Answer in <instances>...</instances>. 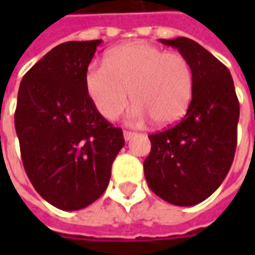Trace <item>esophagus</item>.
I'll return each mask as SVG.
<instances>
[{
  "label": "esophagus",
  "mask_w": 255,
  "mask_h": 255,
  "mask_svg": "<svg viewBox=\"0 0 255 255\" xmlns=\"http://www.w3.org/2000/svg\"><path fill=\"white\" fill-rule=\"evenodd\" d=\"M135 135H136V133L135 132H131V131H124V132H123V136H124V140H131V139L133 138V136H135Z\"/></svg>",
  "instance_id": "obj_1"
}]
</instances>
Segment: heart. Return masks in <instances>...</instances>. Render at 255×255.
Instances as JSON below:
<instances>
[{
	"mask_svg": "<svg viewBox=\"0 0 255 255\" xmlns=\"http://www.w3.org/2000/svg\"><path fill=\"white\" fill-rule=\"evenodd\" d=\"M84 87L106 120H115L126 109L131 91L136 102L131 119L142 122L149 115L157 126H169L187 112L194 73L190 61L180 53H166L147 42H133L109 52L105 65H90Z\"/></svg>",
	"mask_w": 255,
	"mask_h": 255,
	"instance_id": "obj_1",
	"label": "heart"
}]
</instances>
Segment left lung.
Listing matches in <instances>:
<instances>
[{"instance_id": "8db88e82", "label": "left lung", "mask_w": 255, "mask_h": 255, "mask_svg": "<svg viewBox=\"0 0 255 255\" xmlns=\"http://www.w3.org/2000/svg\"><path fill=\"white\" fill-rule=\"evenodd\" d=\"M191 64L194 90L182 122L150 135L144 160L151 191L176 206H194L213 194L230 171L236 150L239 101L228 68L192 39H160Z\"/></svg>"}]
</instances>
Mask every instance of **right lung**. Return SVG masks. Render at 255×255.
<instances>
[{"label":"right lung","instance_id":"right-lung-1","mask_svg":"<svg viewBox=\"0 0 255 255\" xmlns=\"http://www.w3.org/2000/svg\"><path fill=\"white\" fill-rule=\"evenodd\" d=\"M102 41L64 42L23 76L14 128L25 173L38 194L61 210L97 201L124 146L122 128L90 101L84 75Z\"/></svg>","mask_w":255,"mask_h":255}]
</instances>
